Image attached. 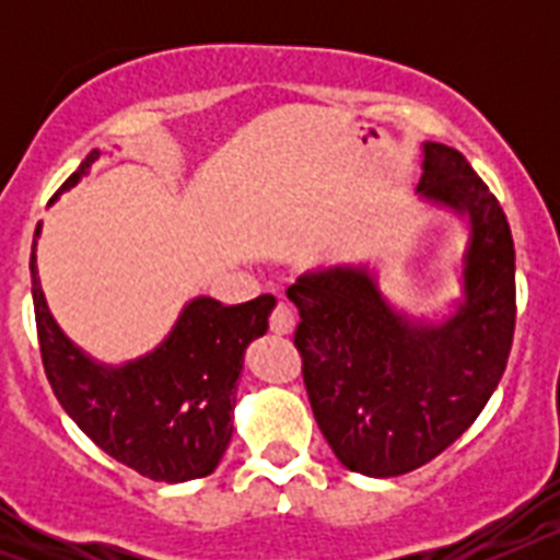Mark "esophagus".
I'll list each match as a JSON object with an SVG mask.
<instances>
[{"instance_id":"34e87169","label":"esophagus","mask_w":560,"mask_h":560,"mask_svg":"<svg viewBox=\"0 0 560 560\" xmlns=\"http://www.w3.org/2000/svg\"><path fill=\"white\" fill-rule=\"evenodd\" d=\"M269 328H271V334H277V336L291 334V330H294V311H291L285 303L277 305V308L271 311Z\"/></svg>"}]
</instances>
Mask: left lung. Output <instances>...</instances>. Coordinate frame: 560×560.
Masks as SVG:
<instances>
[{"label":"left lung","mask_w":560,"mask_h":560,"mask_svg":"<svg viewBox=\"0 0 560 560\" xmlns=\"http://www.w3.org/2000/svg\"><path fill=\"white\" fill-rule=\"evenodd\" d=\"M418 196L468 224L463 296L443 319L395 308L368 264L296 277L311 409L345 468L398 477L446 452L497 389L516 325V249L497 196L459 151L423 142Z\"/></svg>","instance_id":"1"}]
</instances>
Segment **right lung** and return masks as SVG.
<instances>
[{"label": "right lung", "mask_w": 560, "mask_h": 560, "mask_svg": "<svg viewBox=\"0 0 560 560\" xmlns=\"http://www.w3.org/2000/svg\"><path fill=\"white\" fill-rule=\"evenodd\" d=\"M101 151H92L61 190L86 176ZM42 232V224H38ZM33 308L49 387L63 412L108 457L156 482H187L215 471L232 440L235 389L249 341L269 330L275 296L224 305L192 296L171 334L151 353L126 364L92 359L49 314L30 255Z\"/></svg>", "instance_id": "right-lung-1"}]
</instances>
